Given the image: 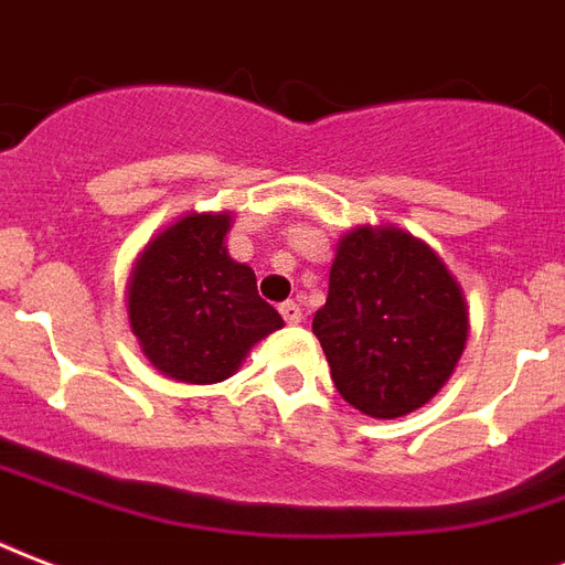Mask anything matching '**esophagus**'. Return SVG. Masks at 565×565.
I'll list each match as a JSON object with an SVG mask.
<instances>
[{"mask_svg": "<svg viewBox=\"0 0 565 565\" xmlns=\"http://www.w3.org/2000/svg\"><path fill=\"white\" fill-rule=\"evenodd\" d=\"M279 312H282L286 323H300V321H303V309H300V303H295V300H286V303L279 306Z\"/></svg>", "mask_w": 565, "mask_h": 565, "instance_id": "34e87169", "label": "esophagus"}]
</instances>
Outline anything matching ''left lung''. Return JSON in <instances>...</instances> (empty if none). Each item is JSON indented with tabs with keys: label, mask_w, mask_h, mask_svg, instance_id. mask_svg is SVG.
Returning <instances> with one entry per match:
<instances>
[{
	"label": "left lung",
	"mask_w": 565,
	"mask_h": 565,
	"mask_svg": "<svg viewBox=\"0 0 565 565\" xmlns=\"http://www.w3.org/2000/svg\"><path fill=\"white\" fill-rule=\"evenodd\" d=\"M312 332L339 395L371 418L415 413L457 369L469 303L430 244L397 226H356L335 244Z\"/></svg>",
	"instance_id": "1"
}]
</instances>
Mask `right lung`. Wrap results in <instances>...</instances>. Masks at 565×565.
<instances>
[{"instance_id": "add662e5", "label": "right lung", "mask_w": 565, "mask_h": 565, "mask_svg": "<svg viewBox=\"0 0 565 565\" xmlns=\"http://www.w3.org/2000/svg\"><path fill=\"white\" fill-rule=\"evenodd\" d=\"M233 212H188L147 242L126 279L129 330L152 369L209 386L233 377L282 318L226 250Z\"/></svg>"}]
</instances>
